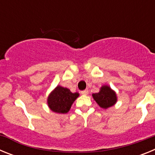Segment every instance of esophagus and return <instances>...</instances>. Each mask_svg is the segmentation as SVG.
Listing matches in <instances>:
<instances>
[{"instance_id": "1", "label": "esophagus", "mask_w": 155, "mask_h": 155, "mask_svg": "<svg viewBox=\"0 0 155 155\" xmlns=\"http://www.w3.org/2000/svg\"><path fill=\"white\" fill-rule=\"evenodd\" d=\"M81 93L82 94H84V95H85V94H87V93H88V90L85 89V90H84V91H81Z\"/></svg>"}]
</instances>
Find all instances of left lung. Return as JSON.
<instances>
[{
	"label": "left lung",
	"mask_w": 155,
	"mask_h": 155,
	"mask_svg": "<svg viewBox=\"0 0 155 155\" xmlns=\"http://www.w3.org/2000/svg\"><path fill=\"white\" fill-rule=\"evenodd\" d=\"M92 96L100 107L103 109L113 106L117 100L115 91L111 89L109 86H102L99 92L94 93Z\"/></svg>",
	"instance_id": "8db88e82"
}]
</instances>
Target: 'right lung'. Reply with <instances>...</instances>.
Wrapping results in <instances>:
<instances>
[{"label":"right lung","instance_id":"1","mask_svg":"<svg viewBox=\"0 0 155 155\" xmlns=\"http://www.w3.org/2000/svg\"><path fill=\"white\" fill-rule=\"evenodd\" d=\"M79 94L72 93L67 87L57 86L48 98V105L52 111L57 113H67L69 112Z\"/></svg>","mask_w":155,"mask_h":155}]
</instances>
